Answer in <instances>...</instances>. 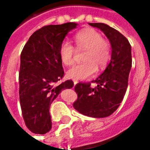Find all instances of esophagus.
I'll use <instances>...</instances> for the list:
<instances>
[{
  "instance_id": "obj_1",
  "label": "esophagus",
  "mask_w": 150,
  "mask_h": 150,
  "mask_svg": "<svg viewBox=\"0 0 150 150\" xmlns=\"http://www.w3.org/2000/svg\"><path fill=\"white\" fill-rule=\"evenodd\" d=\"M73 83H74V84H77L78 83V80H76V79H73Z\"/></svg>"
}]
</instances>
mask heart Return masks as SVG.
<instances>
[{
    "mask_svg": "<svg viewBox=\"0 0 150 150\" xmlns=\"http://www.w3.org/2000/svg\"><path fill=\"white\" fill-rule=\"evenodd\" d=\"M77 49L86 50L83 54L84 63L77 64L67 72L69 78L86 79L96 72L98 67L102 69L111 59V48L106 40L103 39L99 31L91 28L84 29L75 35ZM75 47L68 41L62 42L59 47V57L63 65L71 66L74 62Z\"/></svg>",
    "mask_w": 150,
    "mask_h": 150,
    "instance_id": "b5f03b06",
    "label": "heart"
}]
</instances>
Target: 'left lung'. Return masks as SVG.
<instances>
[{"mask_svg":"<svg viewBox=\"0 0 150 150\" xmlns=\"http://www.w3.org/2000/svg\"><path fill=\"white\" fill-rule=\"evenodd\" d=\"M100 29L108 38L112 46L109 64L96 79L97 86L91 88L90 83H79L75 91L78 98L73 107L85 116L103 118L112 115L118 108L128 88L132 67L131 45L123 34L104 23H89Z\"/></svg>","mask_w":150,"mask_h":150,"instance_id":"8db88e82","label":"left lung"}]
</instances>
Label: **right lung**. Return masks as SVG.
<instances>
[{
    "label": "right lung",
    "mask_w": 150,
    "mask_h": 150,
    "mask_svg": "<svg viewBox=\"0 0 150 150\" xmlns=\"http://www.w3.org/2000/svg\"><path fill=\"white\" fill-rule=\"evenodd\" d=\"M77 25L67 22L43 26L31 35L21 51L19 99L25 125L34 133L45 134L51 129L50 104L62 90L74 86L71 79L57 83L64 75L59 47Z\"/></svg>",
    "instance_id": "add662e5"
}]
</instances>
